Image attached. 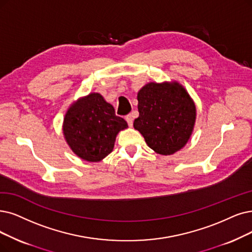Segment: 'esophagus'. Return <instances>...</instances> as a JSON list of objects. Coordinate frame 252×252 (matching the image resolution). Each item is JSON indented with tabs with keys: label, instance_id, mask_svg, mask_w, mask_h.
<instances>
[{
	"label": "esophagus",
	"instance_id": "1",
	"mask_svg": "<svg viewBox=\"0 0 252 252\" xmlns=\"http://www.w3.org/2000/svg\"><path fill=\"white\" fill-rule=\"evenodd\" d=\"M126 121H127V123H128V125L131 127L132 125H133V115L132 114H129V115H127L126 116Z\"/></svg>",
	"mask_w": 252,
	"mask_h": 252
}]
</instances>
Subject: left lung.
I'll return each instance as SVG.
<instances>
[{"label": "left lung", "mask_w": 252, "mask_h": 252, "mask_svg": "<svg viewBox=\"0 0 252 252\" xmlns=\"http://www.w3.org/2000/svg\"><path fill=\"white\" fill-rule=\"evenodd\" d=\"M137 100L139 116L133 127L154 152L172 155L185 147L193 132L196 107L182 85L176 80L148 83Z\"/></svg>", "instance_id": "1"}]
</instances>
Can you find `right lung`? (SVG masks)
<instances>
[{"label":"right lung","instance_id":"obj_1","mask_svg":"<svg viewBox=\"0 0 252 252\" xmlns=\"http://www.w3.org/2000/svg\"><path fill=\"white\" fill-rule=\"evenodd\" d=\"M127 122L99 93H90L70 104L63 134L72 152L88 162H99L113 152L116 137Z\"/></svg>","mask_w":252,"mask_h":252}]
</instances>
